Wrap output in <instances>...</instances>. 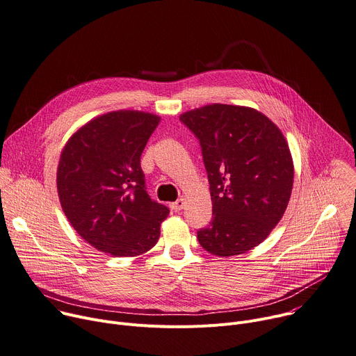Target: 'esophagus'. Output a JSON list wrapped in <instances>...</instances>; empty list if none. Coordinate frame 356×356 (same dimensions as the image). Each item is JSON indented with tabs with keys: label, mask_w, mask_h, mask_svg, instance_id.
Segmentation results:
<instances>
[{
	"label": "esophagus",
	"mask_w": 356,
	"mask_h": 356,
	"mask_svg": "<svg viewBox=\"0 0 356 356\" xmlns=\"http://www.w3.org/2000/svg\"><path fill=\"white\" fill-rule=\"evenodd\" d=\"M184 205H185V201L181 198V200H178V201H175L174 204H171V209L174 211V212H179V211H182V208H184Z\"/></svg>",
	"instance_id": "esophagus-1"
}]
</instances>
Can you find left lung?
<instances>
[{
  "mask_svg": "<svg viewBox=\"0 0 356 356\" xmlns=\"http://www.w3.org/2000/svg\"><path fill=\"white\" fill-rule=\"evenodd\" d=\"M179 120L200 140L212 196V222L201 246L219 257L260 245L289 205L294 165L289 144L268 117L243 106L208 104Z\"/></svg>",
  "mask_w": 356,
  "mask_h": 356,
  "instance_id": "left-lung-1",
  "label": "left lung"
}]
</instances>
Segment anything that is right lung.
<instances>
[{"mask_svg": "<svg viewBox=\"0 0 356 356\" xmlns=\"http://www.w3.org/2000/svg\"><path fill=\"white\" fill-rule=\"evenodd\" d=\"M161 118L137 110L99 115L65 144L56 174L62 209L95 249L115 257L148 252L170 209L149 198L140 158Z\"/></svg>", "mask_w": 356, "mask_h": 356, "instance_id": "1", "label": "right lung"}]
</instances>
